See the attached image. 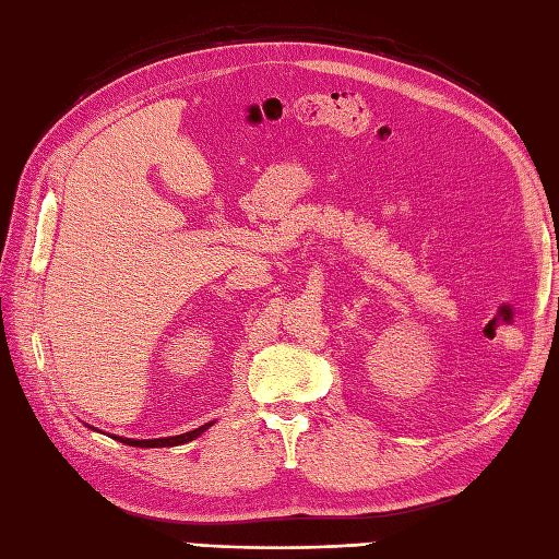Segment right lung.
I'll list each match as a JSON object with an SVG mask.
<instances>
[{
	"label": "right lung",
	"instance_id": "right-lung-1",
	"mask_svg": "<svg viewBox=\"0 0 559 559\" xmlns=\"http://www.w3.org/2000/svg\"><path fill=\"white\" fill-rule=\"evenodd\" d=\"M210 426H213V424H205V426L195 428V430H191V432H181V436L157 438V440H131V438H117V436H111V438L123 442V444H131V448H177V444L191 442V440H195L198 436H203V432H205Z\"/></svg>",
	"mask_w": 559,
	"mask_h": 559
}]
</instances>
